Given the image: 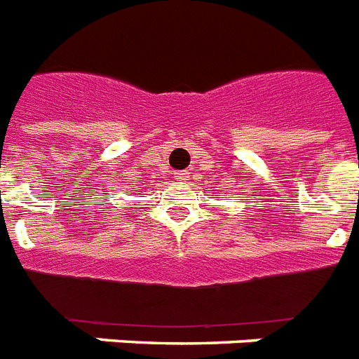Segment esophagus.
<instances>
[{
  "mask_svg": "<svg viewBox=\"0 0 359 359\" xmlns=\"http://www.w3.org/2000/svg\"><path fill=\"white\" fill-rule=\"evenodd\" d=\"M188 177H190V173H188V171H177V173H175V179L179 180V182H186V180H188Z\"/></svg>",
  "mask_w": 359,
  "mask_h": 359,
  "instance_id": "esophagus-1",
  "label": "esophagus"
}]
</instances>
